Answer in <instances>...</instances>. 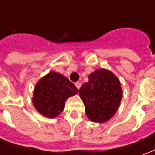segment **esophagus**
Returning a JSON list of instances; mask_svg holds the SVG:
<instances>
[{"mask_svg": "<svg viewBox=\"0 0 155 155\" xmlns=\"http://www.w3.org/2000/svg\"><path fill=\"white\" fill-rule=\"evenodd\" d=\"M75 86H76V88L79 90L81 86V83H80V82H76V83H75Z\"/></svg>", "mask_w": 155, "mask_h": 155, "instance_id": "obj_1", "label": "esophagus"}]
</instances>
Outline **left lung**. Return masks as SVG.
Instances as JSON below:
<instances>
[{"mask_svg":"<svg viewBox=\"0 0 155 155\" xmlns=\"http://www.w3.org/2000/svg\"><path fill=\"white\" fill-rule=\"evenodd\" d=\"M79 94L88 118L93 122L103 123L115 114L121 101L122 90L113 73L101 69L90 74L89 81L83 84Z\"/></svg>","mask_w":155,"mask_h":155,"instance_id":"8db88e82","label":"left lung"}]
</instances>
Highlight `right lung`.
Listing matches in <instances>:
<instances>
[{
  "label": "right lung",
  "instance_id": "obj_1",
  "mask_svg": "<svg viewBox=\"0 0 155 155\" xmlns=\"http://www.w3.org/2000/svg\"><path fill=\"white\" fill-rule=\"evenodd\" d=\"M78 91L67 78L52 71L35 85L33 104L44 116L54 118L64 110L65 101L77 94Z\"/></svg>",
  "mask_w": 155,
  "mask_h": 155
}]
</instances>
